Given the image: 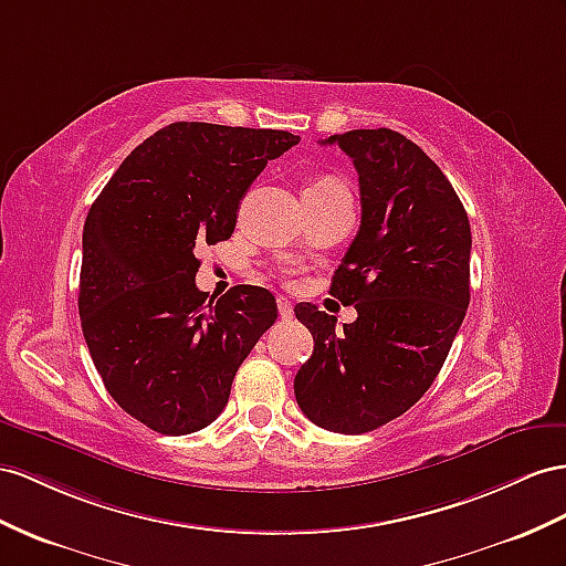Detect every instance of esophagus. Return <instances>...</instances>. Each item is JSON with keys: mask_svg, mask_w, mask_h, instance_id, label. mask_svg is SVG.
<instances>
[{"mask_svg": "<svg viewBox=\"0 0 566 566\" xmlns=\"http://www.w3.org/2000/svg\"><path fill=\"white\" fill-rule=\"evenodd\" d=\"M277 311H280V317H282V321H292V317H294V306H292V301L284 298V296H280V298H277Z\"/></svg>", "mask_w": 566, "mask_h": 566, "instance_id": "esophagus-1", "label": "esophagus"}]
</instances>
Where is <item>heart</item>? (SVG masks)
<instances>
[{
	"instance_id": "heart-1",
	"label": "heart",
	"mask_w": 566,
	"mask_h": 566,
	"mask_svg": "<svg viewBox=\"0 0 566 566\" xmlns=\"http://www.w3.org/2000/svg\"><path fill=\"white\" fill-rule=\"evenodd\" d=\"M306 188H344V184H339L337 179H332V177H323V179L311 181Z\"/></svg>"
}]
</instances>
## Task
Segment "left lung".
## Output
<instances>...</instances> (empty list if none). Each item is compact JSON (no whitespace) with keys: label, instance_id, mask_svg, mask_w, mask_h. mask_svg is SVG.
Instances as JSON below:
<instances>
[{"label":"left lung","instance_id":"left-lung-1","mask_svg":"<svg viewBox=\"0 0 566 566\" xmlns=\"http://www.w3.org/2000/svg\"><path fill=\"white\" fill-rule=\"evenodd\" d=\"M354 159L360 227L329 294L358 317L298 303L313 356L294 395L315 426L360 434L407 413L452 349L471 298V224L442 169L392 128L329 136Z\"/></svg>","mask_w":566,"mask_h":566}]
</instances>
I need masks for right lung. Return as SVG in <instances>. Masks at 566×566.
Instances as JSON below:
<instances>
[{
  "label": "right lung",
  "instance_id": "add662e5",
  "mask_svg": "<svg viewBox=\"0 0 566 566\" xmlns=\"http://www.w3.org/2000/svg\"><path fill=\"white\" fill-rule=\"evenodd\" d=\"M296 143L274 128L169 124L124 159L85 217L83 337L112 399L155 432L210 426L277 321L263 286L208 298L196 286V251L234 234L258 174Z\"/></svg>",
  "mask_w": 566,
  "mask_h": 566
}]
</instances>
